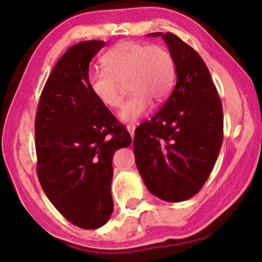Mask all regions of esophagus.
<instances>
[{"label":"esophagus","instance_id":"esophagus-1","mask_svg":"<svg viewBox=\"0 0 262 262\" xmlns=\"http://www.w3.org/2000/svg\"><path fill=\"white\" fill-rule=\"evenodd\" d=\"M127 130L129 132V134L132 136V139H134V134H135V126L134 125H128L127 126Z\"/></svg>","mask_w":262,"mask_h":262}]
</instances>
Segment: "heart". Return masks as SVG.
Returning a JSON list of instances; mask_svg holds the SVG:
<instances>
[{"mask_svg":"<svg viewBox=\"0 0 262 262\" xmlns=\"http://www.w3.org/2000/svg\"><path fill=\"white\" fill-rule=\"evenodd\" d=\"M104 70L89 74L88 85L101 105L117 108L122 101L120 83L127 79L129 96L119 112L122 122H135L167 98L176 79V64L166 48L121 41L101 57Z\"/></svg>","mask_w":262,"mask_h":262,"instance_id":"b5f03b06","label":"heart"}]
</instances>
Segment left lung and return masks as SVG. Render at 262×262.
Returning a JSON list of instances; mask_svg holds the SVG:
<instances>
[{
  "label": "left lung",
  "mask_w": 262,
  "mask_h": 262,
  "mask_svg": "<svg viewBox=\"0 0 262 262\" xmlns=\"http://www.w3.org/2000/svg\"><path fill=\"white\" fill-rule=\"evenodd\" d=\"M162 37L176 64L171 96L135 130L137 170L149 192L167 202L194 196L209 177L223 142V108L201 56L176 34Z\"/></svg>",
  "instance_id": "8db88e82"
}]
</instances>
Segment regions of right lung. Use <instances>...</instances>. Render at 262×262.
Masks as SVG:
<instances>
[{"instance_id":"obj_1","label":"right lung","mask_w":262,"mask_h":262,"mask_svg":"<svg viewBox=\"0 0 262 262\" xmlns=\"http://www.w3.org/2000/svg\"><path fill=\"white\" fill-rule=\"evenodd\" d=\"M105 41L69 48L48 77L35 115L37 171L47 198L70 223L97 229L113 211L112 158L129 133L88 85L89 66Z\"/></svg>"}]
</instances>
